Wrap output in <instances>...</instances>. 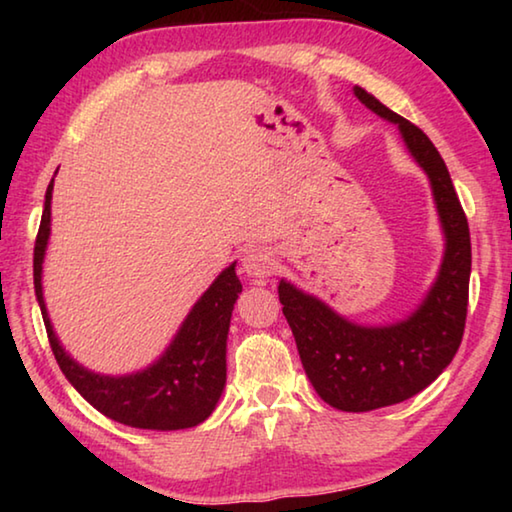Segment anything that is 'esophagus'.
I'll return each mask as SVG.
<instances>
[{
	"instance_id": "34e87169",
	"label": "esophagus",
	"mask_w": 512,
	"mask_h": 512,
	"mask_svg": "<svg viewBox=\"0 0 512 512\" xmlns=\"http://www.w3.org/2000/svg\"><path fill=\"white\" fill-rule=\"evenodd\" d=\"M241 268H244L246 275L250 277H268L275 268V259L266 248L253 246L244 250V255H241Z\"/></svg>"
}]
</instances>
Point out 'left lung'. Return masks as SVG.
Segmentation results:
<instances>
[{
    "instance_id": "8db88e82",
    "label": "left lung",
    "mask_w": 512,
    "mask_h": 512,
    "mask_svg": "<svg viewBox=\"0 0 512 512\" xmlns=\"http://www.w3.org/2000/svg\"><path fill=\"white\" fill-rule=\"evenodd\" d=\"M354 94L400 128L406 149L429 176L445 232V257L436 282L422 305L400 323L363 327L287 280L277 287L302 368L320 400L339 411L363 413L418 395L452 363L465 329L472 244L445 160L429 137L359 85Z\"/></svg>"
}]
</instances>
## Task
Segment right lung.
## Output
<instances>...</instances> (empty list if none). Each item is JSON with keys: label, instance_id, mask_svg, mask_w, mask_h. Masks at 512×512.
Returning a JSON list of instances; mask_svg holds the SVG:
<instances>
[{"label": "right lung", "instance_id": "obj_1", "mask_svg": "<svg viewBox=\"0 0 512 512\" xmlns=\"http://www.w3.org/2000/svg\"><path fill=\"white\" fill-rule=\"evenodd\" d=\"M51 180L45 194L40 230L33 248V287L45 320L51 352L63 375L94 409L110 420L137 429L176 431L189 429L210 418L225 386V341L241 282L230 264L216 277L196 305L162 357L153 366L124 377L97 375L76 363L63 350L42 298V262L51 232Z\"/></svg>", "mask_w": 512, "mask_h": 512}]
</instances>
